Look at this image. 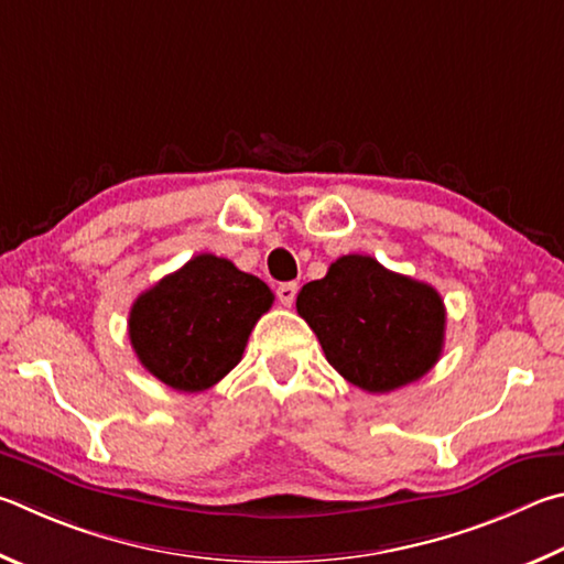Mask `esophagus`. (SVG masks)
<instances>
[{"label":"esophagus","instance_id":"esophagus-1","mask_svg":"<svg viewBox=\"0 0 564 564\" xmlns=\"http://www.w3.org/2000/svg\"><path fill=\"white\" fill-rule=\"evenodd\" d=\"M294 297H297V284L294 282H284L276 288V300H280V304H284V307H292Z\"/></svg>","mask_w":564,"mask_h":564}]
</instances>
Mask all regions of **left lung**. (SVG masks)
<instances>
[{
    "mask_svg": "<svg viewBox=\"0 0 564 564\" xmlns=\"http://www.w3.org/2000/svg\"><path fill=\"white\" fill-rule=\"evenodd\" d=\"M324 357L354 387L389 393L436 367L446 307L426 282L391 272L369 254H344L297 294Z\"/></svg>",
    "mask_w": 564,
    "mask_h": 564,
    "instance_id": "1",
    "label": "left lung"
}]
</instances>
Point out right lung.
Returning a JSON list of instances; mask_svg holds the SVG:
<instances>
[{"mask_svg": "<svg viewBox=\"0 0 564 564\" xmlns=\"http://www.w3.org/2000/svg\"><path fill=\"white\" fill-rule=\"evenodd\" d=\"M272 302L260 276L225 257L197 254L133 302L128 339L158 381L197 393L240 364L247 337Z\"/></svg>", "mask_w": 564, "mask_h": 564, "instance_id": "right-lung-1", "label": "right lung"}]
</instances>
